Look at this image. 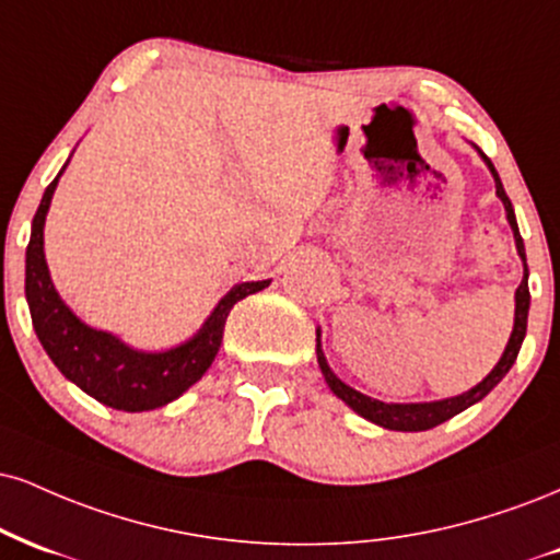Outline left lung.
I'll return each mask as SVG.
<instances>
[{
	"label": "left lung",
	"mask_w": 560,
	"mask_h": 560,
	"mask_svg": "<svg viewBox=\"0 0 560 560\" xmlns=\"http://www.w3.org/2000/svg\"><path fill=\"white\" fill-rule=\"evenodd\" d=\"M480 156L485 159V164H488L490 174H493L495 195H498V198H501L503 208H506V219H509V224H511V232H514L516 253H518V258H522V262H524V279H522V284H518V289H516L514 331H511V339H509L506 349H503V354H501V360H498V365L490 370V373L485 375V378L477 383L475 388L464 390V394H459V396H451V399L420 401V404H386V401L373 399V396L360 394V390H354L352 386H347V383L336 378L334 370L328 368L326 354H323L320 339H318V347H315V352H318V365H320L323 378H326V383H328V388H331L334 394L347 404V407H352L357 415L365 417V420L375 422V425H381V428L401 430V433H417V430H430V428L441 425V422H446L454 415H459L467 407H472V404L485 399V396H488L490 390L498 386V383L506 378V373L511 370V365H514V362H516L518 349H522L524 336H527V313H529V284H527V276H529V271H527V253H524V240H522V234H518L514 206H511L509 195H506V190H503L501 177H498L495 166L490 164V159L485 156L482 151H480Z\"/></svg>",
	"instance_id": "left-lung-1"
}]
</instances>
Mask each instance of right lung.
<instances>
[{
  "mask_svg": "<svg viewBox=\"0 0 560 560\" xmlns=\"http://www.w3.org/2000/svg\"><path fill=\"white\" fill-rule=\"evenodd\" d=\"M62 172L46 187L42 206L33 215L31 242L25 250V300H28L38 341L67 381H72L106 407L122 409V412H148V409L164 407L179 399L211 368L224 339L229 310L247 294L266 289L271 279L245 281L229 289L192 339L164 352H140V349L127 347L114 334L85 326L54 289L44 255L46 213H49L51 195L57 190Z\"/></svg>",
  "mask_w": 560,
  "mask_h": 560,
  "instance_id": "1",
  "label": "right lung"
}]
</instances>
